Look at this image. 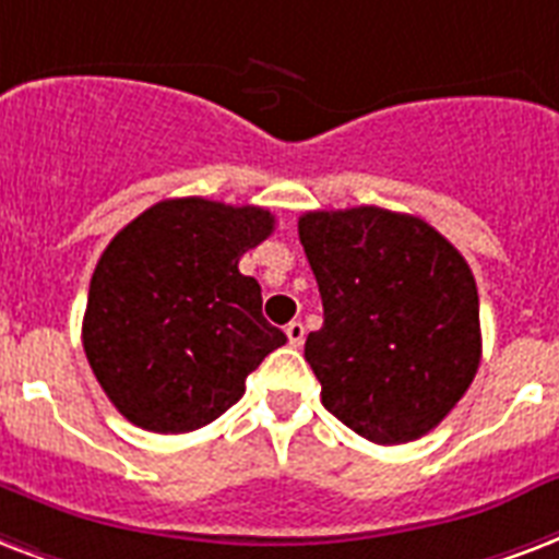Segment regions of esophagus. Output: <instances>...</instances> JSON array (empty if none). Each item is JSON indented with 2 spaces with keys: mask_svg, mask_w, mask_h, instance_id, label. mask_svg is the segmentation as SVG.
I'll return each instance as SVG.
<instances>
[{
  "mask_svg": "<svg viewBox=\"0 0 559 559\" xmlns=\"http://www.w3.org/2000/svg\"><path fill=\"white\" fill-rule=\"evenodd\" d=\"M285 335H288V344H292V347H302V341H306V326H302L300 320H292V323L285 326Z\"/></svg>",
  "mask_w": 559,
  "mask_h": 559,
  "instance_id": "1",
  "label": "esophagus"
}]
</instances>
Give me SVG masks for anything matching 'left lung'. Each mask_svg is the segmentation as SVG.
I'll return each instance as SVG.
<instances>
[{
    "mask_svg": "<svg viewBox=\"0 0 559 559\" xmlns=\"http://www.w3.org/2000/svg\"><path fill=\"white\" fill-rule=\"evenodd\" d=\"M297 233L323 300L306 361L326 411L382 445L428 435L481 361L466 259L423 218L379 206L306 212Z\"/></svg>",
    "mask_w": 559,
    "mask_h": 559,
    "instance_id": "left-lung-1",
    "label": "left lung"
}]
</instances>
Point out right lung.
Returning a JSON list of instances; mask_svg holds the SVG:
<instances>
[{
  "instance_id": "obj_1",
  "label": "right lung",
  "mask_w": 559,
  "mask_h": 559,
  "mask_svg": "<svg viewBox=\"0 0 559 559\" xmlns=\"http://www.w3.org/2000/svg\"><path fill=\"white\" fill-rule=\"evenodd\" d=\"M274 233L262 206L171 198L119 230L93 271L86 361L122 417L183 435L236 405L285 335L239 259Z\"/></svg>"
}]
</instances>
